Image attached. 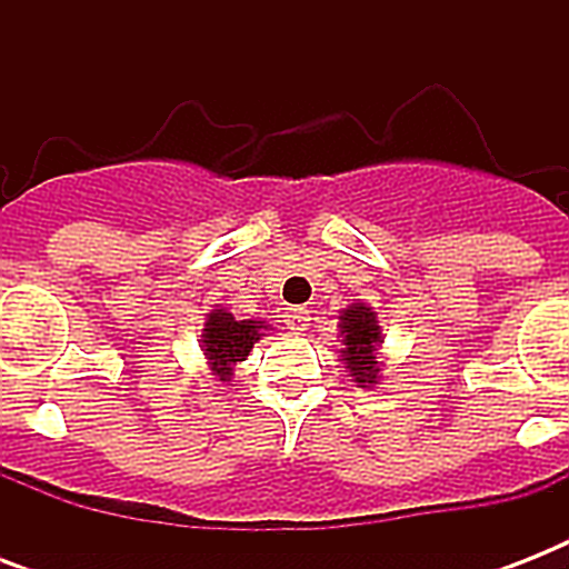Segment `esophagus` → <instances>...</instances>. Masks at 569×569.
I'll return each mask as SVG.
<instances>
[{
    "label": "esophagus",
    "mask_w": 569,
    "mask_h": 569,
    "mask_svg": "<svg viewBox=\"0 0 569 569\" xmlns=\"http://www.w3.org/2000/svg\"><path fill=\"white\" fill-rule=\"evenodd\" d=\"M283 321L286 328L295 330V333H301V330H307V325H310V310H307V307H289V310L283 312Z\"/></svg>",
    "instance_id": "esophagus-1"
}]
</instances>
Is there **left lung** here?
Wrapping results in <instances>:
<instances>
[{
    "instance_id": "obj_1",
    "label": "left lung",
    "mask_w": 569,
    "mask_h": 569,
    "mask_svg": "<svg viewBox=\"0 0 569 569\" xmlns=\"http://www.w3.org/2000/svg\"><path fill=\"white\" fill-rule=\"evenodd\" d=\"M342 342H346V351L342 357L348 360V369L355 375V380L360 387H369V383H378V360H375V351H378L380 342V328L375 312L363 303H355L348 307L342 316Z\"/></svg>"
}]
</instances>
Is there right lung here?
<instances>
[{
    "instance_id": "right-lung-1",
    "label": "right lung",
    "mask_w": 569,
    "mask_h": 569,
    "mask_svg": "<svg viewBox=\"0 0 569 569\" xmlns=\"http://www.w3.org/2000/svg\"><path fill=\"white\" fill-rule=\"evenodd\" d=\"M259 328H262L259 321H236L230 312L223 310L209 312V321H206L203 330V351L218 378H230L232 363L248 357L253 342L262 337Z\"/></svg>"
}]
</instances>
